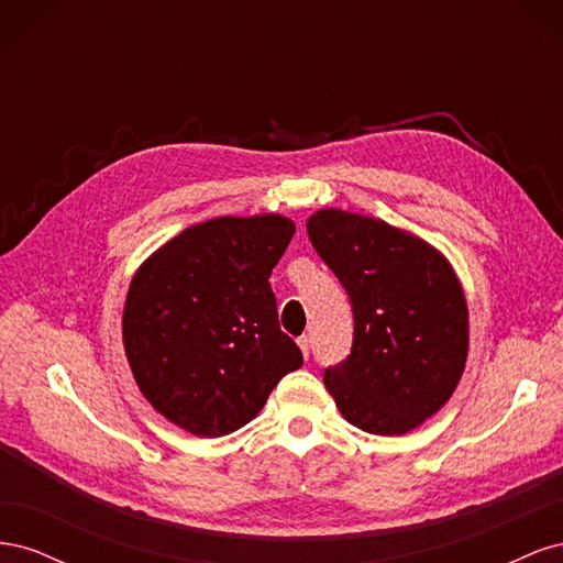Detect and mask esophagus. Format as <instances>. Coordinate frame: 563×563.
Instances as JSON below:
<instances>
[{
    "instance_id": "1",
    "label": "esophagus",
    "mask_w": 563,
    "mask_h": 563,
    "mask_svg": "<svg viewBox=\"0 0 563 563\" xmlns=\"http://www.w3.org/2000/svg\"><path fill=\"white\" fill-rule=\"evenodd\" d=\"M298 347H300V352H302L305 360H308V356H310V347H312V340H310V335H300V338H298Z\"/></svg>"
}]
</instances>
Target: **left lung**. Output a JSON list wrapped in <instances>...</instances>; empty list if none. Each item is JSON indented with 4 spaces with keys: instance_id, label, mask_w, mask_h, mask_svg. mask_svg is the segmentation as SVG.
Returning a JSON list of instances; mask_svg holds the SVG:
<instances>
[{
    "instance_id": "8db88e82",
    "label": "left lung",
    "mask_w": 563,
    "mask_h": 563,
    "mask_svg": "<svg viewBox=\"0 0 563 563\" xmlns=\"http://www.w3.org/2000/svg\"><path fill=\"white\" fill-rule=\"evenodd\" d=\"M308 234L354 312L350 356L323 373L340 416L383 437L420 428L467 364L470 310L453 265L422 236L343 209L314 211Z\"/></svg>"
}]
</instances>
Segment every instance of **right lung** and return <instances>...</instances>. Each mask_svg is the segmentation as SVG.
<instances>
[{
  "mask_svg": "<svg viewBox=\"0 0 563 563\" xmlns=\"http://www.w3.org/2000/svg\"><path fill=\"white\" fill-rule=\"evenodd\" d=\"M294 232L279 213L218 216L185 228L135 269L124 352L141 395L176 428L209 439L240 430L300 368L269 286Z\"/></svg>",
  "mask_w": 563,
  "mask_h": 563,
  "instance_id": "obj_1",
  "label": "right lung"
}]
</instances>
